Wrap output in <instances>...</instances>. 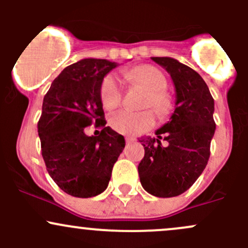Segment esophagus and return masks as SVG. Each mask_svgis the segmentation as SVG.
Listing matches in <instances>:
<instances>
[{"mask_svg": "<svg viewBox=\"0 0 248 248\" xmlns=\"http://www.w3.org/2000/svg\"><path fill=\"white\" fill-rule=\"evenodd\" d=\"M126 142H132V141H134V138H132V137H126Z\"/></svg>", "mask_w": 248, "mask_h": 248, "instance_id": "1", "label": "esophagus"}]
</instances>
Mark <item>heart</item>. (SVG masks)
<instances>
[{
    "mask_svg": "<svg viewBox=\"0 0 248 248\" xmlns=\"http://www.w3.org/2000/svg\"><path fill=\"white\" fill-rule=\"evenodd\" d=\"M124 78L129 81L139 82L150 90L144 106L154 109L157 115L167 114L170 109V99L164 90L168 86L167 78L154 66H141L139 68L124 72ZM101 101L106 109H114L121 103L124 96V82L115 73H109L104 77L101 84ZM155 124V115L151 110L132 111L122 109L114 112L109 117V126L117 133L127 136H137L147 131Z\"/></svg>",
    "mask_w": 248,
    "mask_h": 248,
    "instance_id": "obj_1",
    "label": "heart"
}]
</instances>
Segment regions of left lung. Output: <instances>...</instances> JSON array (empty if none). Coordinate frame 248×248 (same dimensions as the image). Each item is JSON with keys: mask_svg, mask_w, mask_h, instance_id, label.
Segmentation results:
<instances>
[{"mask_svg": "<svg viewBox=\"0 0 248 248\" xmlns=\"http://www.w3.org/2000/svg\"><path fill=\"white\" fill-rule=\"evenodd\" d=\"M170 74L176 91L170 121L141 139L144 158L138 166L141 186L159 198L186 192L206 167L215 134V103L209 87L194 69L171 57H152ZM169 142L164 148L160 140Z\"/></svg>", "mask_w": 248, "mask_h": 248, "instance_id": "8db88e82", "label": "left lung"}]
</instances>
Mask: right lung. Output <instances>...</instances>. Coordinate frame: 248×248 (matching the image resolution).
<instances>
[{"label": "right lung", "mask_w": 248, "mask_h": 248, "mask_svg": "<svg viewBox=\"0 0 248 248\" xmlns=\"http://www.w3.org/2000/svg\"><path fill=\"white\" fill-rule=\"evenodd\" d=\"M117 64L84 59L66 67L44 96L38 121L42 156L55 184L67 194L91 198L106 191L112 167L124 147L121 134L107 127L101 84ZM95 122L99 136L84 128Z\"/></svg>", "instance_id": "add662e5"}]
</instances>
